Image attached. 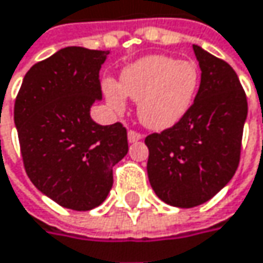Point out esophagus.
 <instances>
[{"instance_id": "esophagus-1", "label": "esophagus", "mask_w": 263, "mask_h": 263, "mask_svg": "<svg viewBox=\"0 0 263 263\" xmlns=\"http://www.w3.org/2000/svg\"><path fill=\"white\" fill-rule=\"evenodd\" d=\"M141 138H143V135L138 131H134V129L128 131V140H129V143H135V141H138Z\"/></svg>"}]
</instances>
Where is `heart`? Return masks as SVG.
<instances>
[{
  "mask_svg": "<svg viewBox=\"0 0 263 263\" xmlns=\"http://www.w3.org/2000/svg\"><path fill=\"white\" fill-rule=\"evenodd\" d=\"M196 64L178 61L166 54L146 56L122 72L120 86L113 80L104 83L110 105L125 108V95L138 104L141 122L152 129H165L187 113L199 87Z\"/></svg>",
  "mask_w": 263,
  "mask_h": 263,
  "instance_id": "obj_1",
  "label": "heart"
}]
</instances>
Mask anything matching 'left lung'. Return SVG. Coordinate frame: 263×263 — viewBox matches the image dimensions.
<instances>
[{
	"label": "left lung",
	"instance_id": "8db88e82",
	"mask_svg": "<svg viewBox=\"0 0 263 263\" xmlns=\"http://www.w3.org/2000/svg\"><path fill=\"white\" fill-rule=\"evenodd\" d=\"M201 83L187 113L162 132L147 135V174L163 202L192 209L234 177L241 156L247 97L234 68L193 44Z\"/></svg>",
	"mask_w": 263,
	"mask_h": 263
}]
</instances>
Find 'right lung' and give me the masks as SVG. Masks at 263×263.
Returning <instances> with one entry per match:
<instances>
[{"mask_svg": "<svg viewBox=\"0 0 263 263\" xmlns=\"http://www.w3.org/2000/svg\"><path fill=\"white\" fill-rule=\"evenodd\" d=\"M108 52L65 47L24 77L14 123L29 180L61 207L87 211L104 202L113 166L128 153L126 128L102 126L90 105L102 98L101 65Z\"/></svg>", "mask_w": 263, "mask_h": 263, "instance_id": "right-lung-1", "label": "right lung"}]
</instances>
